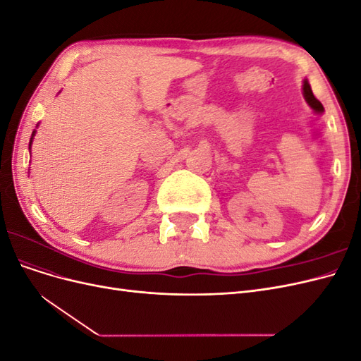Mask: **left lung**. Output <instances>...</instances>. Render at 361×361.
Returning <instances> with one entry per match:
<instances>
[{"label":"left lung","mask_w":361,"mask_h":361,"mask_svg":"<svg viewBox=\"0 0 361 361\" xmlns=\"http://www.w3.org/2000/svg\"><path fill=\"white\" fill-rule=\"evenodd\" d=\"M302 94H304L305 102L309 104V106L312 108V110H313L316 114H322V113H324V106H322V104L313 96L312 87H310V84H309L307 80L302 81Z\"/></svg>","instance_id":"1"}]
</instances>
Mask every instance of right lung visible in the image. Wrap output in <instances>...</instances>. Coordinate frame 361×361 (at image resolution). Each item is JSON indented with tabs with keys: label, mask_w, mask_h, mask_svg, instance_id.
<instances>
[{
	"label": "right lung",
	"mask_w": 361,
	"mask_h": 361,
	"mask_svg": "<svg viewBox=\"0 0 361 361\" xmlns=\"http://www.w3.org/2000/svg\"><path fill=\"white\" fill-rule=\"evenodd\" d=\"M39 126V125H37ZM35 135H36V129L32 130V134H31V138H30V150H31V145H32V138H35Z\"/></svg>",
	"instance_id": "right-lung-1"
}]
</instances>
